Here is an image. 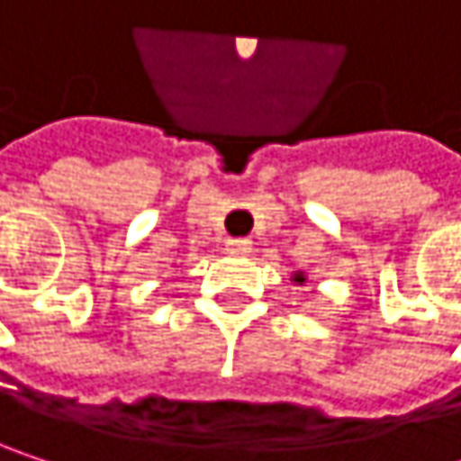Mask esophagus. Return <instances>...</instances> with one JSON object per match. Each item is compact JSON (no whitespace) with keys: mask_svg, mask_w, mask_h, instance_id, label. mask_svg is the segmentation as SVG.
<instances>
[{"mask_svg":"<svg viewBox=\"0 0 461 461\" xmlns=\"http://www.w3.org/2000/svg\"><path fill=\"white\" fill-rule=\"evenodd\" d=\"M227 253H231V256H248L250 253V242L248 240H230L227 242Z\"/></svg>","mask_w":461,"mask_h":461,"instance_id":"obj_1","label":"esophagus"}]
</instances>
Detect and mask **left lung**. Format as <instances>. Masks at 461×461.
I'll return each instance as SVG.
<instances>
[{"label":"left lung","mask_w":461,"mask_h":461,"mask_svg":"<svg viewBox=\"0 0 461 461\" xmlns=\"http://www.w3.org/2000/svg\"><path fill=\"white\" fill-rule=\"evenodd\" d=\"M291 283H294V285H307V283H310L307 269H296V272L291 275Z\"/></svg>","instance_id":"left-lung-1"}]
</instances>
